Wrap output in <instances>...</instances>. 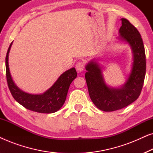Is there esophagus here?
Masks as SVG:
<instances>
[{"instance_id": "34e87169", "label": "esophagus", "mask_w": 153, "mask_h": 153, "mask_svg": "<svg viewBox=\"0 0 153 153\" xmlns=\"http://www.w3.org/2000/svg\"><path fill=\"white\" fill-rule=\"evenodd\" d=\"M85 68V63L83 61H79L76 64V69L78 72H82Z\"/></svg>"}]
</instances>
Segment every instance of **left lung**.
Listing matches in <instances>:
<instances>
[{
	"label": "left lung",
	"mask_w": 153,
	"mask_h": 153,
	"mask_svg": "<svg viewBox=\"0 0 153 153\" xmlns=\"http://www.w3.org/2000/svg\"><path fill=\"white\" fill-rule=\"evenodd\" d=\"M119 32L120 37L130 45L134 54L132 70L125 85L121 88H110L104 82L102 70L96 62L85 67V74L90 97L94 104L104 111H114L126 107L138 99L146 75L145 49L137 28L123 18Z\"/></svg>",
	"instance_id": "1"
}]
</instances>
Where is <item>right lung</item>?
I'll use <instances>...</instances> for the list:
<instances>
[{
	"label": "right lung",
	"mask_w": 153,
	"mask_h": 153,
	"mask_svg": "<svg viewBox=\"0 0 153 153\" xmlns=\"http://www.w3.org/2000/svg\"><path fill=\"white\" fill-rule=\"evenodd\" d=\"M12 42L8 48L5 58L6 78L10 93L16 102L27 109L42 114H51L60 109L65 102L69 87L77 76L75 68L66 71L56 83L42 95H31L23 92L12 81L8 65V54Z\"/></svg>",
	"instance_id": "obj_1"
}]
</instances>
